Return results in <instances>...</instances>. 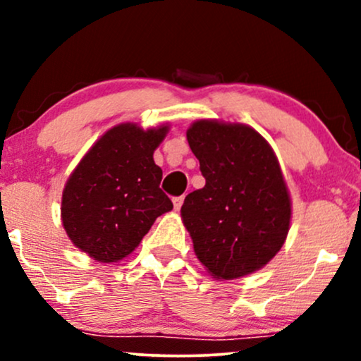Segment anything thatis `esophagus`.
Segmentation results:
<instances>
[{"mask_svg": "<svg viewBox=\"0 0 361 361\" xmlns=\"http://www.w3.org/2000/svg\"><path fill=\"white\" fill-rule=\"evenodd\" d=\"M185 202V197H175L173 198V207H175V210H180L181 205H183Z\"/></svg>", "mask_w": 361, "mask_h": 361, "instance_id": "1", "label": "esophagus"}]
</instances>
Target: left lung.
Masks as SVG:
<instances>
[{"instance_id": "left-lung-1", "label": "left lung", "mask_w": 361, "mask_h": 361, "mask_svg": "<svg viewBox=\"0 0 361 361\" xmlns=\"http://www.w3.org/2000/svg\"><path fill=\"white\" fill-rule=\"evenodd\" d=\"M205 186L188 193L181 221L215 280L261 270L287 239L292 200L268 140L244 123L195 120L186 130Z\"/></svg>"}]
</instances>
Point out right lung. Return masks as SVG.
I'll return each mask as SVG.
<instances>
[{
  "label": "right lung",
  "mask_w": 361,
  "mask_h": 361,
  "mask_svg": "<svg viewBox=\"0 0 361 361\" xmlns=\"http://www.w3.org/2000/svg\"><path fill=\"white\" fill-rule=\"evenodd\" d=\"M168 132L169 123H118L88 149L66 181L62 226L74 246L98 263L130 255L156 219L173 209L152 157Z\"/></svg>",
  "instance_id": "obj_1"
}]
</instances>
